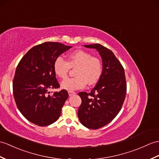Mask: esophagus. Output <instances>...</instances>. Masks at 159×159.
<instances>
[{
	"mask_svg": "<svg viewBox=\"0 0 159 159\" xmlns=\"http://www.w3.org/2000/svg\"><path fill=\"white\" fill-rule=\"evenodd\" d=\"M76 94L75 92H73V91H68V95L69 96H72V95Z\"/></svg>",
	"mask_w": 159,
	"mask_h": 159,
	"instance_id": "1",
	"label": "esophagus"
}]
</instances>
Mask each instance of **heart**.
Listing matches in <instances>:
<instances>
[{"mask_svg":"<svg viewBox=\"0 0 159 159\" xmlns=\"http://www.w3.org/2000/svg\"><path fill=\"white\" fill-rule=\"evenodd\" d=\"M75 75L66 79L61 83L63 89L72 91L84 88L87 83L89 85L96 84L102 74V63L98 57L85 51L79 49L68 55V61L61 57L55 59L53 63L54 72L57 76L64 79L71 68H76Z\"/></svg>","mask_w":159,"mask_h":159,"instance_id":"heart-1","label":"heart"}]
</instances>
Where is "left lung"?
<instances>
[{"label":"left lung","instance_id":"8db88e82","mask_svg":"<svg viewBox=\"0 0 159 159\" xmlns=\"http://www.w3.org/2000/svg\"><path fill=\"white\" fill-rule=\"evenodd\" d=\"M84 46L98 51L103 69L91 92L79 93L82 103L78 117L84 127L97 129L110 123L120 112L126 96V79L123 66L112 51L97 43Z\"/></svg>","mask_w":159,"mask_h":159}]
</instances>
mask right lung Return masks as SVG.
I'll return each instance as SVG.
<instances>
[{
  "instance_id": "add662e5",
  "label": "right lung",
  "mask_w": 159,
  "mask_h": 159,
  "mask_svg": "<svg viewBox=\"0 0 159 159\" xmlns=\"http://www.w3.org/2000/svg\"><path fill=\"white\" fill-rule=\"evenodd\" d=\"M71 47L57 42L43 43L30 49L18 64L13 81V96L17 108L31 123L48 126L60 116L68 91L62 89L49 95L48 91L60 87L53 63Z\"/></svg>"
}]
</instances>
